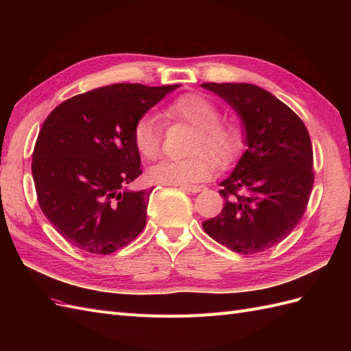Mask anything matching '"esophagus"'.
<instances>
[{"instance_id":"34e87169","label":"esophagus","mask_w":351,"mask_h":351,"mask_svg":"<svg viewBox=\"0 0 351 351\" xmlns=\"http://www.w3.org/2000/svg\"><path fill=\"white\" fill-rule=\"evenodd\" d=\"M180 189L184 190V192H189V193H199V192H204L206 187L202 184H195V186L190 184V186H180Z\"/></svg>"}]
</instances>
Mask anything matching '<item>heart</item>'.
Instances as JSON below:
<instances>
[{
  "label": "heart",
  "mask_w": 351,
  "mask_h": 351,
  "mask_svg": "<svg viewBox=\"0 0 351 351\" xmlns=\"http://www.w3.org/2000/svg\"><path fill=\"white\" fill-rule=\"evenodd\" d=\"M164 117L173 121H184L196 127L186 159H165L147 171L155 184L190 186L204 182L214 173L217 164L226 165L234 159L243 147V133L237 125L222 123L217 105L197 93H186L174 99L164 110ZM133 145L137 154L154 161L162 151L161 125L152 117H142L133 125Z\"/></svg>",
  "instance_id": "heart-1"
}]
</instances>
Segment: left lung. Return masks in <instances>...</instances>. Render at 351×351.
<instances>
[{
	"instance_id": "obj_1",
	"label": "left lung",
	"mask_w": 351,
	"mask_h": 351,
	"mask_svg": "<svg viewBox=\"0 0 351 351\" xmlns=\"http://www.w3.org/2000/svg\"><path fill=\"white\" fill-rule=\"evenodd\" d=\"M244 124L247 149L221 182V214L202 227L222 246L250 254L282 241L299 224L313 187V149L304 123L272 93L250 83H202Z\"/></svg>"
}]
</instances>
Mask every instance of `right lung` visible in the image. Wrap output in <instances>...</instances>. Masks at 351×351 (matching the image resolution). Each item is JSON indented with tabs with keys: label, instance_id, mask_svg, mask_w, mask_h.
Here are the masks:
<instances>
[{
	"label": "right lung",
	"instance_id": "add662e5",
	"mask_svg": "<svg viewBox=\"0 0 351 351\" xmlns=\"http://www.w3.org/2000/svg\"><path fill=\"white\" fill-rule=\"evenodd\" d=\"M176 88L117 83L76 95L47 117L32 174L42 212L71 246L110 254L145 228L152 189L125 187L142 174L132 132Z\"/></svg>",
	"mask_w": 351,
	"mask_h": 351
}]
</instances>
